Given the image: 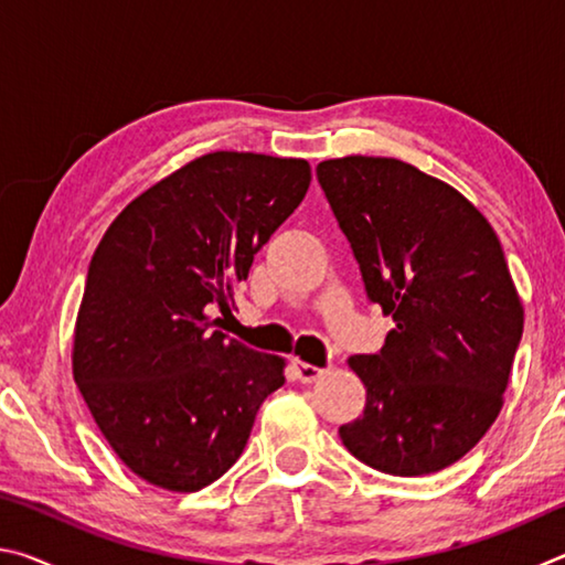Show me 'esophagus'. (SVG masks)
Returning a JSON list of instances; mask_svg holds the SVG:
<instances>
[{
	"instance_id": "1",
	"label": "esophagus",
	"mask_w": 565,
	"mask_h": 565,
	"mask_svg": "<svg viewBox=\"0 0 565 565\" xmlns=\"http://www.w3.org/2000/svg\"><path fill=\"white\" fill-rule=\"evenodd\" d=\"M294 369H296V376L303 384H313V381H319L323 374H327V369H319V366H311V363H306L301 359H294Z\"/></svg>"
}]
</instances>
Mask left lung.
Returning <instances> with one entry per match:
<instances>
[{
    "mask_svg": "<svg viewBox=\"0 0 565 565\" xmlns=\"http://www.w3.org/2000/svg\"><path fill=\"white\" fill-rule=\"evenodd\" d=\"M317 177L369 299L396 321L379 353L349 359L366 406L341 441L391 476L441 471L501 414L523 333L499 236L463 194L401 159H329Z\"/></svg>",
    "mask_w": 565,
    "mask_h": 565,
    "instance_id": "8db88e82",
    "label": "left lung"
}]
</instances>
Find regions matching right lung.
<instances>
[{
    "label": "right lung",
    "mask_w": 565,
    "mask_h": 565,
    "mask_svg": "<svg viewBox=\"0 0 565 565\" xmlns=\"http://www.w3.org/2000/svg\"><path fill=\"white\" fill-rule=\"evenodd\" d=\"M311 181L306 159L212 151L157 181L92 256L72 371L124 466L191 493L242 456L284 359L216 327Z\"/></svg>",
    "instance_id": "obj_1"
}]
</instances>
